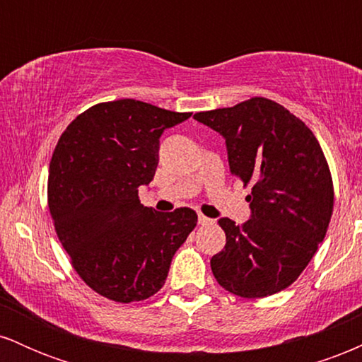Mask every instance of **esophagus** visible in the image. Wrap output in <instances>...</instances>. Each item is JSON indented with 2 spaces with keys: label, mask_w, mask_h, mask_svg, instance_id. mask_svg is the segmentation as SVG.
I'll return each instance as SVG.
<instances>
[{
  "label": "esophagus",
  "mask_w": 362,
  "mask_h": 362,
  "mask_svg": "<svg viewBox=\"0 0 362 362\" xmlns=\"http://www.w3.org/2000/svg\"><path fill=\"white\" fill-rule=\"evenodd\" d=\"M197 221H199V224H202V226H204V224H211V223H213V219L207 218V216H204V214H199Z\"/></svg>",
  "instance_id": "obj_1"
}]
</instances>
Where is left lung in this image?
Returning a JSON list of instances; mask_svg holds the SVG:
<instances>
[{
    "mask_svg": "<svg viewBox=\"0 0 362 362\" xmlns=\"http://www.w3.org/2000/svg\"><path fill=\"white\" fill-rule=\"evenodd\" d=\"M224 138L230 172L252 184L250 219H219L226 245L211 259L219 286L264 298L293 284L323 242L334 211L330 170L306 124L269 98L194 115Z\"/></svg>",
    "mask_w": 362,
    "mask_h": 362,
    "instance_id": "8db88e82",
    "label": "left lung"
}]
</instances>
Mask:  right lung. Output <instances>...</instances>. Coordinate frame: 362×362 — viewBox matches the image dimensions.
<instances>
[{"label": "right lung", "instance_id": "obj_1", "mask_svg": "<svg viewBox=\"0 0 362 362\" xmlns=\"http://www.w3.org/2000/svg\"><path fill=\"white\" fill-rule=\"evenodd\" d=\"M192 114L132 98L93 105L62 132L49 167V209L74 271L119 303L163 288L173 255L195 228L190 207L158 213L139 202L158 167L165 129Z\"/></svg>", "mask_w": 362, "mask_h": 362}]
</instances>
